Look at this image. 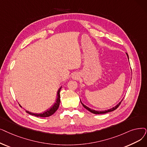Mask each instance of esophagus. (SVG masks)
<instances>
[{
	"label": "esophagus",
	"instance_id": "esophagus-1",
	"mask_svg": "<svg viewBox=\"0 0 147 147\" xmlns=\"http://www.w3.org/2000/svg\"><path fill=\"white\" fill-rule=\"evenodd\" d=\"M79 78V75L78 74V73H74L73 74V76H72V78L74 80H76V79H78V78Z\"/></svg>",
	"mask_w": 147,
	"mask_h": 147
}]
</instances>
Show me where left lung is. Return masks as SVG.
<instances>
[{
	"label": "left lung",
	"instance_id": "left-lung-1",
	"mask_svg": "<svg viewBox=\"0 0 147 147\" xmlns=\"http://www.w3.org/2000/svg\"><path fill=\"white\" fill-rule=\"evenodd\" d=\"M127 54V56H128V58H129V56H128V55H127V53H126ZM122 101H123V100H122ZM122 101H121V102H119V103L116 106H115V107H113V108H111V109H108V110H107V111H95V110H93V109H91L90 108H89L88 107H87V106H86L85 105H84V104H83L82 102H81V103H82V105H83V106H84L85 109H86L88 111H89V112H92V113H94V114H103V113H107V112H112V111H115V109H117V108L119 107V106L120 105V104L121 103V102H122Z\"/></svg>",
	"mask_w": 147,
	"mask_h": 147
}]
</instances>
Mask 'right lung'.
I'll list each match as a JSON object with an SVG mask.
<instances>
[{
  "label": "right lung",
  "instance_id": "add662e5",
  "mask_svg": "<svg viewBox=\"0 0 147 147\" xmlns=\"http://www.w3.org/2000/svg\"><path fill=\"white\" fill-rule=\"evenodd\" d=\"M61 87L59 88V89L58 90V98H57L56 101V103L54 104V105L50 108V109L47 110L46 111H45L44 112L42 113H31L28 111H26V112L32 115H35L36 117H50L51 115H52L57 111L58 109V107L59 106V104H60V102H61V99H60V91H61ZM20 107H22L21 106H20Z\"/></svg>",
  "mask_w": 147,
  "mask_h": 147
}]
</instances>
